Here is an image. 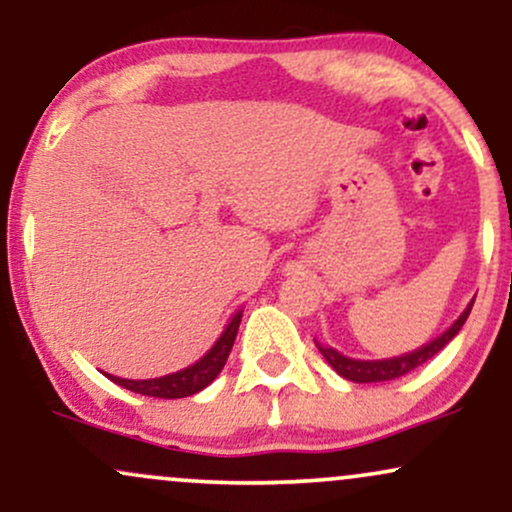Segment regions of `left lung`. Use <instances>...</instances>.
<instances>
[{"label": "left lung", "mask_w": 512, "mask_h": 512, "mask_svg": "<svg viewBox=\"0 0 512 512\" xmlns=\"http://www.w3.org/2000/svg\"><path fill=\"white\" fill-rule=\"evenodd\" d=\"M472 305H474V301L469 303L467 308H464V313L457 317V320L452 322V325L443 334H440V337L433 339V342H428L426 346H421V349L411 351V354L397 356V358H383V361H358V358L342 356L339 351L330 349V346H322L317 342L315 344H317V349H320V354L325 356V361L330 363V366L337 370L342 378L351 380V383H385V380L402 378V375H407L414 368H419L421 363H426L428 358L436 356L438 351L443 349V346L462 330L464 320H467L469 313H472Z\"/></svg>", "instance_id": "left-lung-1"}]
</instances>
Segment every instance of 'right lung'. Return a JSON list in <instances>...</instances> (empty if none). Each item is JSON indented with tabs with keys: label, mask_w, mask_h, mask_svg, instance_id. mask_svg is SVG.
<instances>
[{
	"label": "right lung",
	"mask_w": 512,
	"mask_h": 512,
	"mask_svg": "<svg viewBox=\"0 0 512 512\" xmlns=\"http://www.w3.org/2000/svg\"><path fill=\"white\" fill-rule=\"evenodd\" d=\"M240 317L243 313L233 315V320L228 322L226 330L216 344L199 358L197 363L192 366L178 370V373L163 375V378H151V380H127V378H117V375L105 373V378H110L113 383L122 385L125 390L137 392V395H146V397H158V399H180V397H190L197 395L199 390L211 385V380L221 373L223 366H226V358L231 354L233 342H236V334L240 327Z\"/></svg>",
	"instance_id": "obj_1"
}]
</instances>
